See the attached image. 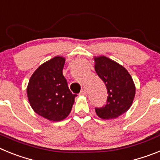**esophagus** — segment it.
I'll return each instance as SVG.
<instances>
[{"instance_id": "1", "label": "esophagus", "mask_w": 160, "mask_h": 160, "mask_svg": "<svg viewBox=\"0 0 160 160\" xmlns=\"http://www.w3.org/2000/svg\"><path fill=\"white\" fill-rule=\"evenodd\" d=\"M80 95H81V96H84V95H86V89L84 88H83L81 89V91H80Z\"/></svg>"}]
</instances>
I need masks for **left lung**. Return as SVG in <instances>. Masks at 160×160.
Instances as JSON below:
<instances>
[{
  "instance_id": "left-lung-1",
  "label": "left lung",
  "mask_w": 160,
  "mask_h": 160,
  "mask_svg": "<svg viewBox=\"0 0 160 160\" xmlns=\"http://www.w3.org/2000/svg\"><path fill=\"white\" fill-rule=\"evenodd\" d=\"M95 71L106 86V104L95 108L97 116L102 119H113L128 110L134 101L135 86L127 70L105 56L94 58Z\"/></svg>"
}]
</instances>
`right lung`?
<instances>
[{
  "label": "right lung",
  "instance_id": "add662e5",
  "mask_svg": "<svg viewBox=\"0 0 160 160\" xmlns=\"http://www.w3.org/2000/svg\"><path fill=\"white\" fill-rule=\"evenodd\" d=\"M65 59L55 56L36 69L27 86V96L36 113L53 122L68 116L74 104L72 94L63 75Z\"/></svg>",
  "mask_w": 160,
  "mask_h": 160
}]
</instances>
